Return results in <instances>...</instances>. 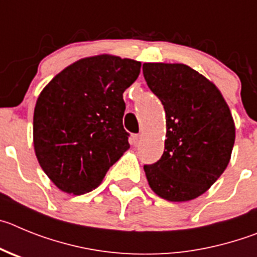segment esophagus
<instances>
[{
  "instance_id": "34e87169",
  "label": "esophagus",
  "mask_w": 257,
  "mask_h": 257,
  "mask_svg": "<svg viewBox=\"0 0 257 257\" xmlns=\"http://www.w3.org/2000/svg\"><path fill=\"white\" fill-rule=\"evenodd\" d=\"M141 140H142L141 134H134L133 137H132V143H133L134 146H138L141 143Z\"/></svg>"
}]
</instances>
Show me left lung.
I'll list each match as a JSON object with an SVG mask.
<instances>
[{
    "instance_id": "left-lung-1",
    "label": "left lung",
    "mask_w": 257,
    "mask_h": 257,
    "mask_svg": "<svg viewBox=\"0 0 257 257\" xmlns=\"http://www.w3.org/2000/svg\"><path fill=\"white\" fill-rule=\"evenodd\" d=\"M143 77L166 115L163 156L143 166L150 187L172 202L193 200L229 164L235 140L229 107L214 83L184 64L146 62Z\"/></svg>"
}]
</instances>
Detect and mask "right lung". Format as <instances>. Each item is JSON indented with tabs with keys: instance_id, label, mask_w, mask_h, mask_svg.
Returning <instances> with one entry per match:
<instances>
[{
	"instance_id": "obj_1",
	"label": "right lung",
	"mask_w": 257,
	"mask_h": 257,
	"mask_svg": "<svg viewBox=\"0 0 257 257\" xmlns=\"http://www.w3.org/2000/svg\"><path fill=\"white\" fill-rule=\"evenodd\" d=\"M140 71L136 60L85 57L41 92L33 116L34 151L57 188L73 195L92 191L129 149L123 93Z\"/></svg>"
}]
</instances>
